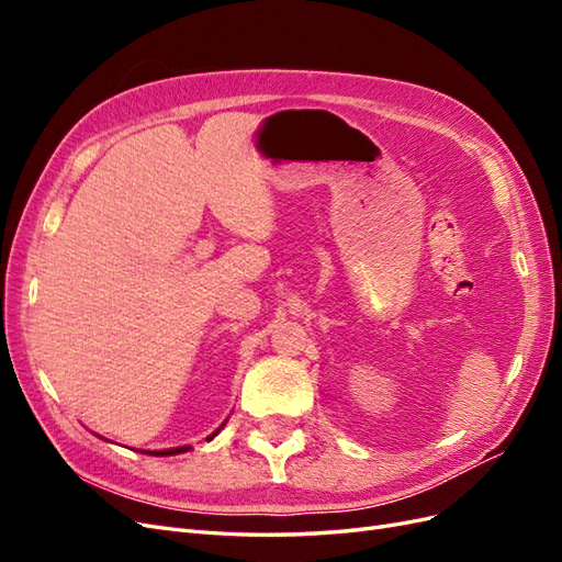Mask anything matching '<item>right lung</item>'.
Returning a JSON list of instances; mask_svg holds the SVG:
<instances>
[{
    "mask_svg": "<svg viewBox=\"0 0 562 562\" xmlns=\"http://www.w3.org/2000/svg\"><path fill=\"white\" fill-rule=\"evenodd\" d=\"M223 427H225V424H223ZM223 427H220V429H223ZM217 429V431H220ZM217 431H213L211 436H209V440L213 438V436H217ZM187 450H190V446H182V448H171V450H157V452H149V454H157V457H166V454H180V452H187Z\"/></svg>",
    "mask_w": 562,
    "mask_h": 562,
    "instance_id": "1",
    "label": "right lung"
}]
</instances>
